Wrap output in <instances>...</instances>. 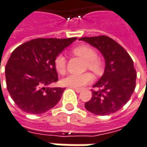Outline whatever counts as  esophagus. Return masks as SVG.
I'll return each instance as SVG.
<instances>
[{
    "label": "esophagus",
    "mask_w": 147,
    "mask_h": 147,
    "mask_svg": "<svg viewBox=\"0 0 147 147\" xmlns=\"http://www.w3.org/2000/svg\"><path fill=\"white\" fill-rule=\"evenodd\" d=\"M73 89H74V90H75L76 92H78V93L81 92V90H82L81 89H77V88H73Z\"/></svg>",
    "instance_id": "obj_1"
}]
</instances>
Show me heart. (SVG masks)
Listing matches in <instances>:
<instances>
[{
    "mask_svg": "<svg viewBox=\"0 0 147 147\" xmlns=\"http://www.w3.org/2000/svg\"><path fill=\"white\" fill-rule=\"evenodd\" d=\"M72 54L74 57H80L85 61V68L93 72L96 75H100L104 70V63L101 57L97 56L96 51L88 45H80L72 49ZM56 70L63 74L67 69V59L63 55H58L54 61ZM93 80V76L90 73H84L82 74H69L63 80L65 86L72 88H82L87 84Z\"/></svg>",
    "mask_w": 147,
    "mask_h": 147,
    "instance_id": "obj_1",
    "label": "heart"
}]
</instances>
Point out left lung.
Here are the masks:
<instances>
[{
    "label": "left lung",
    "instance_id": "1",
    "mask_svg": "<svg viewBox=\"0 0 147 147\" xmlns=\"http://www.w3.org/2000/svg\"><path fill=\"white\" fill-rule=\"evenodd\" d=\"M97 48L106 62L105 72L93 85L92 97L85 102V108L96 115H109L121 109L132 96L136 71L129 53L112 38L100 35L80 39Z\"/></svg>",
    "mask_w": 147,
    "mask_h": 147
}]
</instances>
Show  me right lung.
Listing matches in <instances>:
<instances>
[{
	"label": "right lung",
	"mask_w": 147,
	"mask_h": 147,
	"mask_svg": "<svg viewBox=\"0 0 147 147\" xmlns=\"http://www.w3.org/2000/svg\"><path fill=\"white\" fill-rule=\"evenodd\" d=\"M76 40L38 38L18 46L6 65L7 88L16 105L30 114H41L60 101L64 88L49 87L58 81L54 61Z\"/></svg>",
	"instance_id": "add662e5"
}]
</instances>
